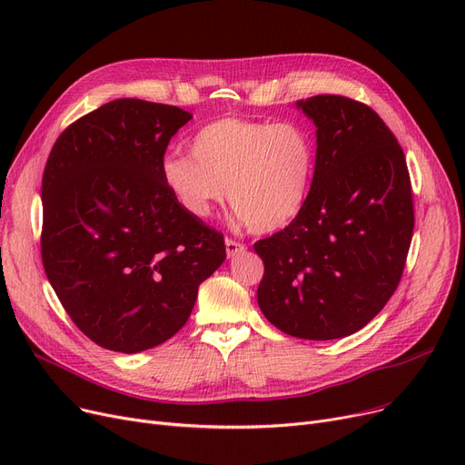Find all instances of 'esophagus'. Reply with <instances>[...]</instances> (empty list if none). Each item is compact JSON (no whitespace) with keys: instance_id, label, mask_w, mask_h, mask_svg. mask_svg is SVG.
Masks as SVG:
<instances>
[{"instance_id":"1","label":"esophagus","mask_w":465,"mask_h":465,"mask_svg":"<svg viewBox=\"0 0 465 465\" xmlns=\"http://www.w3.org/2000/svg\"><path fill=\"white\" fill-rule=\"evenodd\" d=\"M224 242H226V254H228V258H233V256H237V254H241V252H245V251H247V247L242 245V242H239V241L226 239Z\"/></svg>"}]
</instances>
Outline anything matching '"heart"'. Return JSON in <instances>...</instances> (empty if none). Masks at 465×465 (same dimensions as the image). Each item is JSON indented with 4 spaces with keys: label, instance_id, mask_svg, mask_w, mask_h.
Returning <instances> with one entry per match:
<instances>
[{
    "label": "heart",
    "instance_id": "1",
    "mask_svg": "<svg viewBox=\"0 0 465 465\" xmlns=\"http://www.w3.org/2000/svg\"><path fill=\"white\" fill-rule=\"evenodd\" d=\"M314 171V143L296 122L218 118L195 132L190 154L160 163L165 188L193 218L228 202L251 232L272 233L303 209Z\"/></svg>",
    "mask_w": 465,
    "mask_h": 465
}]
</instances>
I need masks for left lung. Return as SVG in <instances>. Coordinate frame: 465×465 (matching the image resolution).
<instances>
[{
  "label": "left lung",
  "mask_w": 465,
  "mask_h": 465,
  "mask_svg": "<svg viewBox=\"0 0 465 465\" xmlns=\"http://www.w3.org/2000/svg\"><path fill=\"white\" fill-rule=\"evenodd\" d=\"M316 126L314 175L300 214L254 242L258 305L311 341L356 333L396 292L414 228L407 162L394 134L345 95L296 102Z\"/></svg>",
  "instance_id": "obj_1"
}]
</instances>
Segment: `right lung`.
<instances>
[{
  "label": "right lung",
  "instance_id": "obj_1",
  "mask_svg": "<svg viewBox=\"0 0 465 465\" xmlns=\"http://www.w3.org/2000/svg\"><path fill=\"white\" fill-rule=\"evenodd\" d=\"M188 111L114 100L56 139L43 173L41 256L71 321L104 349L135 354L173 337L200 284L226 260L223 233L162 181Z\"/></svg>",
  "mask_w": 465,
  "mask_h": 465
}]
</instances>
